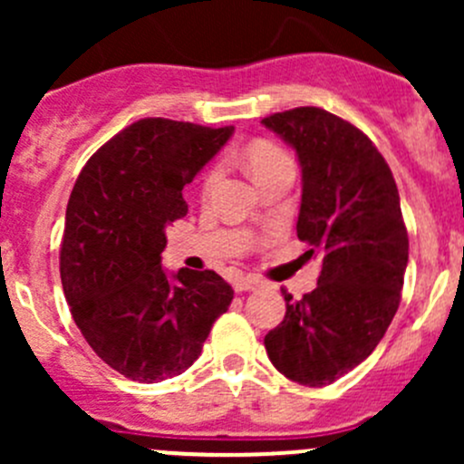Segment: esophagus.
Listing matches in <instances>:
<instances>
[{"instance_id": "34e87169", "label": "esophagus", "mask_w": 464, "mask_h": 464, "mask_svg": "<svg viewBox=\"0 0 464 464\" xmlns=\"http://www.w3.org/2000/svg\"><path fill=\"white\" fill-rule=\"evenodd\" d=\"M233 287H236V292H254V289L260 287V283L256 278H237L236 283H233Z\"/></svg>"}]
</instances>
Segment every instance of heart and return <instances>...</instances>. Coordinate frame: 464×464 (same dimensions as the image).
<instances>
[{
  "mask_svg": "<svg viewBox=\"0 0 464 464\" xmlns=\"http://www.w3.org/2000/svg\"><path fill=\"white\" fill-rule=\"evenodd\" d=\"M245 161H246V166H249V172L254 175V179H258L260 175L274 170V168L285 166V163H292V159H289L287 154H285L276 143L262 141L260 139V141H254V143L246 145ZM219 172H222V168H219L218 163H215V166H210L208 170L204 172L202 181H199V198L202 199L210 198V193H213L215 186H218V181H219Z\"/></svg>",
  "mask_w": 464,
  "mask_h": 464,
  "instance_id": "b5f03b06",
  "label": "heart"
}]
</instances>
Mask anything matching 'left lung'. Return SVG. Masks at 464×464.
<instances>
[{"mask_svg": "<svg viewBox=\"0 0 464 464\" xmlns=\"http://www.w3.org/2000/svg\"><path fill=\"white\" fill-rule=\"evenodd\" d=\"M262 125L296 150L303 175L298 240L319 258V285L294 301L265 336L276 371L327 386L363 362L386 334L401 298L409 236L395 179L371 139L321 110L278 111Z\"/></svg>", "mask_w": 464, "mask_h": 464, "instance_id": "left-lung-1", "label": "left lung"}]
</instances>
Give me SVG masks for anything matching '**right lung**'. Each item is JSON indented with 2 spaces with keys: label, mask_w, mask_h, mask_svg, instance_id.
<instances>
[{
  "label": "right lung",
  "mask_w": 464,
  "mask_h": 464,
  "mask_svg": "<svg viewBox=\"0 0 464 464\" xmlns=\"http://www.w3.org/2000/svg\"><path fill=\"white\" fill-rule=\"evenodd\" d=\"M231 134L141 119L89 159L72 190L60 249L64 296L93 353L132 382L188 371L233 301L215 271L161 266L166 228L188 213L181 190Z\"/></svg>",
  "instance_id": "1"
}]
</instances>
